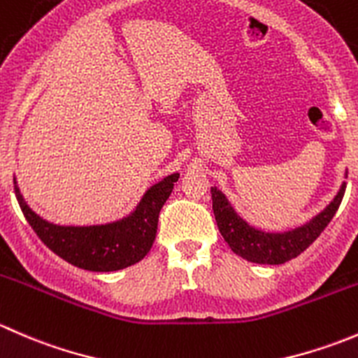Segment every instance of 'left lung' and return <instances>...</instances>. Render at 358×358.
<instances>
[{
  "label": "left lung",
  "mask_w": 358,
  "mask_h": 358,
  "mask_svg": "<svg viewBox=\"0 0 358 358\" xmlns=\"http://www.w3.org/2000/svg\"><path fill=\"white\" fill-rule=\"evenodd\" d=\"M346 183H343L334 201L322 213L298 229L287 232H263L244 222L222 190L211 187L213 213L218 223L220 234L236 255L262 265H280L301 255L320 234L324 232L341 204Z\"/></svg>",
  "instance_id": "1"
}]
</instances>
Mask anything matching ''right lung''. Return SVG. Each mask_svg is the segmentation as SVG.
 Segmentation results:
<instances>
[{"label":"right lung","mask_w":358,"mask_h":358,"mask_svg":"<svg viewBox=\"0 0 358 358\" xmlns=\"http://www.w3.org/2000/svg\"><path fill=\"white\" fill-rule=\"evenodd\" d=\"M178 173L150 187L135 211L119 222L106 225L64 227L36 215L24 201L15 183V196L25 220L46 248L57 256L90 272H115L138 263L152 248L157 232L159 211L171 194Z\"/></svg>","instance_id":"add662e5"}]
</instances>
